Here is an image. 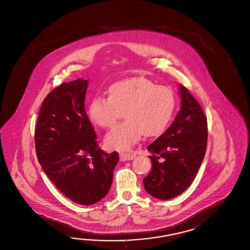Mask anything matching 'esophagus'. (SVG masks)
<instances>
[{
  "instance_id": "34e87169",
  "label": "esophagus",
  "mask_w": 250,
  "mask_h": 250,
  "mask_svg": "<svg viewBox=\"0 0 250 250\" xmlns=\"http://www.w3.org/2000/svg\"><path fill=\"white\" fill-rule=\"evenodd\" d=\"M120 160L121 161H127V160H133L135 158V155L127 154V153H121L120 154Z\"/></svg>"
}]
</instances>
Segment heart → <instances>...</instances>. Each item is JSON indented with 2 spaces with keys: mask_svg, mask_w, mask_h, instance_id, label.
<instances>
[{
  "mask_svg": "<svg viewBox=\"0 0 250 250\" xmlns=\"http://www.w3.org/2000/svg\"><path fill=\"white\" fill-rule=\"evenodd\" d=\"M176 95L171 88L158 86L138 77L116 82L109 88V96L97 95L89 106L91 121L103 128H112L125 113L124 123L105 136L108 148L129 150L141 138L160 135L172 118Z\"/></svg>",
  "mask_w": 250,
  "mask_h": 250,
  "instance_id": "b5f03b06",
  "label": "heart"
}]
</instances>
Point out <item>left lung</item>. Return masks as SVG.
I'll list each match as a JSON object with an SVG mask.
<instances>
[{
	"mask_svg": "<svg viewBox=\"0 0 250 250\" xmlns=\"http://www.w3.org/2000/svg\"><path fill=\"white\" fill-rule=\"evenodd\" d=\"M178 86L181 109L169 128L147 146L152 168L143 180L149 195L162 200L188 188L208 145V121L202 108L188 88Z\"/></svg>",
	"mask_w": 250,
	"mask_h": 250,
	"instance_id": "8db88e82",
	"label": "left lung"
}]
</instances>
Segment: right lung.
Here are the masks:
<instances>
[{"instance_id":"add662e5","label":"right lung","mask_w":250,"mask_h":250,"mask_svg":"<svg viewBox=\"0 0 250 250\" xmlns=\"http://www.w3.org/2000/svg\"><path fill=\"white\" fill-rule=\"evenodd\" d=\"M87 80L63 83L42 102L34 141L38 161L62 195L89 206L107 195L117 152L98 147L95 130L84 109Z\"/></svg>"}]
</instances>
